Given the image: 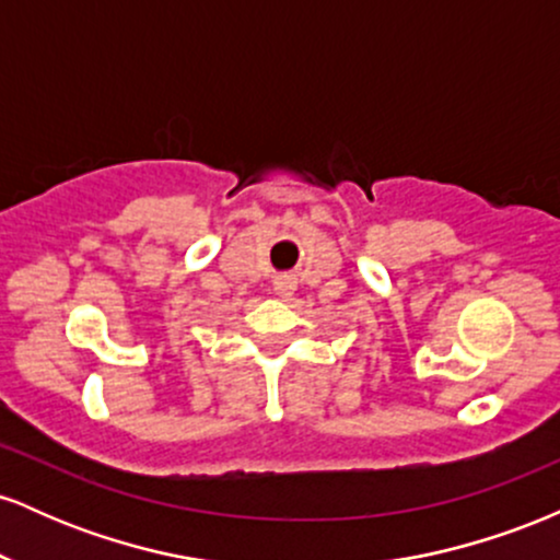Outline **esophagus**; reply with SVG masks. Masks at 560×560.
<instances>
[{"label":"esophagus","instance_id":"obj_1","mask_svg":"<svg viewBox=\"0 0 560 560\" xmlns=\"http://www.w3.org/2000/svg\"><path fill=\"white\" fill-rule=\"evenodd\" d=\"M273 287H276V292H279V294H292L294 279H292V276L281 273V276H276V279H273Z\"/></svg>","mask_w":560,"mask_h":560}]
</instances>
